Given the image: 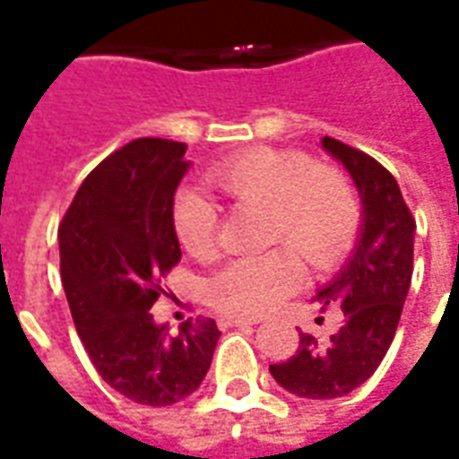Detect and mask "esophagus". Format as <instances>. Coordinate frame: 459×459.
<instances>
[{
	"instance_id": "34e87169",
	"label": "esophagus",
	"mask_w": 459,
	"mask_h": 459,
	"mask_svg": "<svg viewBox=\"0 0 459 459\" xmlns=\"http://www.w3.org/2000/svg\"><path fill=\"white\" fill-rule=\"evenodd\" d=\"M243 325H255V319H248V317H230V315H223V317H219V327H221V329L243 327Z\"/></svg>"
}]
</instances>
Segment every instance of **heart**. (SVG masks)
<instances>
[{"label":"heart","instance_id":"1","mask_svg":"<svg viewBox=\"0 0 459 459\" xmlns=\"http://www.w3.org/2000/svg\"><path fill=\"white\" fill-rule=\"evenodd\" d=\"M209 179L233 206L265 211L268 243L288 246L233 260L209 280L211 307L230 317H260L295 295L305 280L296 252L309 268L327 270L344 258L359 233L361 206L354 181L339 167L312 164L305 152L255 147L221 161ZM171 226L189 255H216L219 213L204 196L179 194Z\"/></svg>","mask_w":459,"mask_h":459}]
</instances>
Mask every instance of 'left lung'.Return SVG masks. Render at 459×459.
<instances>
[{
  "mask_svg": "<svg viewBox=\"0 0 459 459\" xmlns=\"http://www.w3.org/2000/svg\"><path fill=\"white\" fill-rule=\"evenodd\" d=\"M322 147L349 169L364 206L354 255L315 295L319 312L339 307L344 319L327 342L299 332L298 351L270 364L285 391L315 401L351 394L384 361L413 278L415 233L413 213L384 164L334 137H325Z\"/></svg>",
  "mask_w": 459,
  "mask_h": 459,
  "instance_id": "obj_1",
  "label": "left lung"
}]
</instances>
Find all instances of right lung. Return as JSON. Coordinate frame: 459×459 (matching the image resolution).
Instances as JSON below:
<instances>
[{
	"label": "right lung",
	"instance_id": "right-lung-1",
	"mask_svg": "<svg viewBox=\"0 0 459 459\" xmlns=\"http://www.w3.org/2000/svg\"><path fill=\"white\" fill-rule=\"evenodd\" d=\"M184 152V142L132 140L85 177L58 226L65 298L95 371L154 408L199 388L221 337L213 319H186L171 337L152 317L181 260L171 209L189 169Z\"/></svg>",
	"mask_w": 459,
	"mask_h": 459
}]
</instances>
